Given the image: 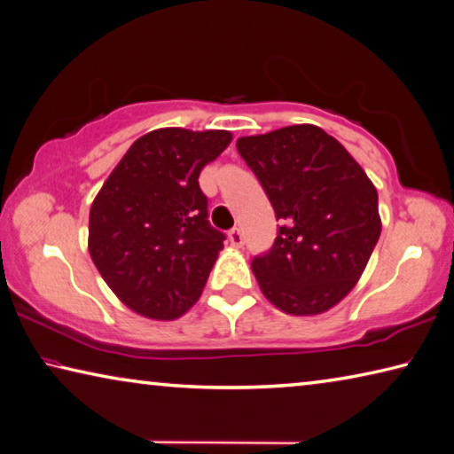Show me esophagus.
<instances>
[{
    "label": "esophagus",
    "mask_w": 454,
    "mask_h": 454,
    "mask_svg": "<svg viewBox=\"0 0 454 454\" xmlns=\"http://www.w3.org/2000/svg\"><path fill=\"white\" fill-rule=\"evenodd\" d=\"M229 241H231V245L233 247H243V243H245V239H243V233H241V229H231V231H229Z\"/></svg>",
    "instance_id": "1"
}]
</instances>
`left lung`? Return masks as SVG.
Instances as JSON below:
<instances>
[{"label": "left lung", "mask_w": 454, "mask_h": 454, "mask_svg": "<svg viewBox=\"0 0 454 454\" xmlns=\"http://www.w3.org/2000/svg\"><path fill=\"white\" fill-rule=\"evenodd\" d=\"M237 151L284 221L251 263L263 295L289 316H317L358 284L382 231L378 192L336 138L314 124L241 137Z\"/></svg>", "instance_id": "left-lung-1"}]
</instances>
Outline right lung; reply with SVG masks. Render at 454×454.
Here are the masks:
<instances>
[{
	"mask_svg": "<svg viewBox=\"0 0 454 454\" xmlns=\"http://www.w3.org/2000/svg\"><path fill=\"white\" fill-rule=\"evenodd\" d=\"M229 130L157 129L140 137L90 207L88 251L126 308L176 319L195 306L225 235L207 221L199 175Z\"/></svg>",
	"mask_w": 454,
	"mask_h": 454,
	"instance_id": "add662e5",
	"label": "right lung"
}]
</instances>
